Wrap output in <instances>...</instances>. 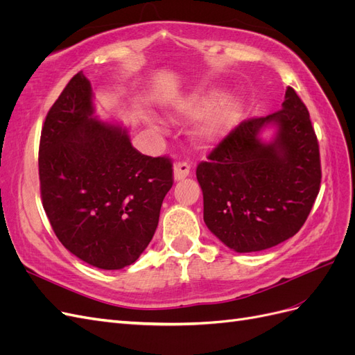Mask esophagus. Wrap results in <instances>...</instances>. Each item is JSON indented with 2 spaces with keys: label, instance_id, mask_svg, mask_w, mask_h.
<instances>
[{
  "label": "esophagus",
  "instance_id": "obj_1",
  "mask_svg": "<svg viewBox=\"0 0 355 355\" xmlns=\"http://www.w3.org/2000/svg\"><path fill=\"white\" fill-rule=\"evenodd\" d=\"M189 173H191V166L185 163V161L175 164V168H173L175 180H184L187 176H189Z\"/></svg>",
  "mask_w": 355,
  "mask_h": 355
}]
</instances>
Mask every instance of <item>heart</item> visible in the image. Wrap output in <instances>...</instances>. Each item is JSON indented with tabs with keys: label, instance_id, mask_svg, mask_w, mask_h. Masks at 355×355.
I'll use <instances>...</instances> for the list:
<instances>
[{
	"label": "heart",
	"instance_id": "obj_1",
	"mask_svg": "<svg viewBox=\"0 0 355 355\" xmlns=\"http://www.w3.org/2000/svg\"><path fill=\"white\" fill-rule=\"evenodd\" d=\"M216 101V93H204L182 101L176 106V116L179 118L191 120L206 115L194 132L197 141L201 144L219 141L231 130L241 115L243 103L237 96H228L219 103Z\"/></svg>",
	"mask_w": 355,
	"mask_h": 355
}]
</instances>
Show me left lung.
Returning a JSON list of instances; mask_svg holds the SVG:
<instances>
[{
  "label": "left lung",
  "mask_w": 355,
  "mask_h": 355,
  "mask_svg": "<svg viewBox=\"0 0 355 355\" xmlns=\"http://www.w3.org/2000/svg\"><path fill=\"white\" fill-rule=\"evenodd\" d=\"M276 133L263 141L261 133ZM204 222L230 249L261 252L302 228L318 196L321 166L309 112L292 87L283 110L240 123L197 167Z\"/></svg>",
  "instance_id": "1"
}]
</instances>
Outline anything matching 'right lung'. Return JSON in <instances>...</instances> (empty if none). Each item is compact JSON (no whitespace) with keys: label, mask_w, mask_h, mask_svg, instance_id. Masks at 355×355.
Wrapping results in <instances>:
<instances>
[{"label":"right lung","mask_w":355,"mask_h":355,"mask_svg":"<svg viewBox=\"0 0 355 355\" xmlns=\"http://www.w3.org/2000/svg\"><path fill=\"white\" fill-rule=\"evenodd\" d=\"M38 168L42 207L56 237L101 270L137 261L173 185L168 158L141 154L125 127L96 118L83 72L73 75L46 116Z\"/></svg>","instance_id":"1"}]
</instances>
